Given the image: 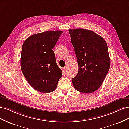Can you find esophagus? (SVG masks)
<instances>
[{"label": "esophagus", "mask_w": 129, "mask_h": 129, "mask_svg": "<svg viewBox=\"0 0 129 129\" xmlns=\"http://www.w3.org/2000/svg\"><path fill=\"white\" fill-rule=\"evenodd\" d=\"M62 71H63V72H65L66 70H67V67H64L62 68Z\"/></svg>", "instance_id": "obj_1"}]
</instances>
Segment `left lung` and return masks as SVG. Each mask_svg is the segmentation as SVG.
I'll use <instances>...</instances> for the list:
<instances>
[{
  "label": "left lung",
  "mask_w": 129,
  "mask_h": 129,
  "mask_svg": "<svg viewBox=\"0 0 129 129\" xmlns=\"http://www.w3.org/2000/svg\"><path fill=\"white\" fill-rule=\"evenodd\" d=\"M79 66L77 75L72 79L77 91L89 93L97 90L110 68L106 41L92 30L82 28L69 29Z\"/></svg>",
  "instance_id": "8db88e82"
}]
</instances>
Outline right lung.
Wrapping results in <instances>:
<instances>
[{"instance_id":"add662e5","label":"right lung","mask_w":129,"mask_h":129,"mask_svg":"<svg viewBox=\"0 0 129 129\" xmlns=\"http://www.w3.org/2000/svg\"><path fill=\"white\" fill-rule=\"evenodd\" d=\"M62 33L61 30H48L34 34L23 44L21 71L30 86L38 91H54L62 76L53 50Z\"/></svg>"}]
</instances>
